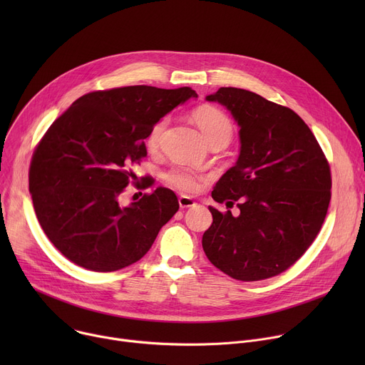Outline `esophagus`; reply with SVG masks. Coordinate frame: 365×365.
Wrapping results in <instances>:
<instances>
[{
    "label": "esophagus",
    "mask_w": 365,
    "mask_h": 365,
    "mask_svg": "<svg viewBox=\"0 0 365 365\" xmlns=\"http://www.w3.org/2000/svg\"><path fill=\"white\" fill-rule=\"evenodd\" d=\"M196 205V202L192 199V197H189V196H185V195H182V196H179V206L182 207H192V206H195Z\"/></svg>",
    "instance_id": "1"
}]
</instances>
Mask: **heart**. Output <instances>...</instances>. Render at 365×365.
<instances>
[{
  "label": "heart",
  "instance_id": "heart-1",
  "mask_svg": "<svg viewBox=\"0 0 365 365\" xmlns=\"http://www.w3.org/2000/svg\"><path fill=\"white\" fill-rule=\"evenodd\" d=\"M192 120L200 128L205 140L210 145L214 143H224L227 145L231 141L234 134V125L230 117L222 110L212 106H200L192 113ZM166 124H168V120H162L158 124L153 125L147 137L148 148L155 150L159 147ZM203 180L205 178L200 173L183 166L173 168L165 175V182L170 187L182 193L197 192Z\"/></svg>",
  "mask_w": 365,
  "mask_h": 365
}]
</instances>
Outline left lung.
<instances>
[{
    "label": "left lung",
    "instance_id": "1",
    "mask_svg": "<svg viewBox=\"0 0 365 365\" xmlns=\"http://www.w3.org/2000/svg\"><path fill=\"white\" fill-rule=\"evenodd\" d=\"M240 127L237 163L217 182L212 225L202 237L210 262L235 280L257 282L293 266L314 242L331 200V170L314 133L290 108L251 91L220 88ZM237 202L240 214L227 210Z\"/></svg>",
    "mask_w": 365,
    "mask_h": 365
}]
</instances>
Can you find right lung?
Returning a JSON list of instances; mask_svg holds the SVG:
<instances>
[{
  "label": "right lung",
  "instance_id": "add662e5",
  "mask_svg": "<svg viewBox=\"0 0 365 365\" xmlns=\"http://www.w3.org/2000/svg\"><path fill=\"white\" fill-rule=\"evenodd\" d=\"M197 93L135 85L89 92L50 125L34 150L29 190L47 238L72 263L115 272L150 250L178 212L173 190L158 187L128 206L120 195L137 176L154 124ZM144 187L151 183H144Z\"/></svg>",
  "mask_w": 365,
  "mask_h": 365
}]
</instances>
